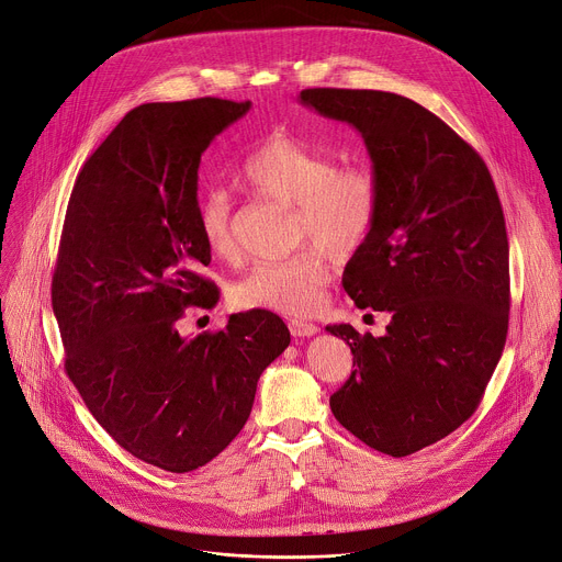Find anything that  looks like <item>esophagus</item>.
Returning a JSON list of instances; mask_svg holds the SVG:
<instances>
[{"label": "esophagus", "mask_w": 562, "mask_h": 562, "mask_svg": "<svg viewBox=\"0 0 562 562\" xmlns=\"http://www.w3.org/2000/svg\"><path fill=\"white\" fill-rule=\"evenodd\" d=\"M289 329H291V334L297 336V338H310V336H316V334L321 331L318 325H314V323H302V321H291V323H289Z\"/></svg>", "instance_id": "1"}]
</instances>
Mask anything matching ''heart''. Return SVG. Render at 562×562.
Masks as SVG:
<instances>
[{
  "instance_id": "1",
  "label": "heart",
  "mask_w": 562,
  "mask_h": 562,
  "mask_svg": "<svg viewBox=\"0 0 562 562\" xmlns=\"http://www.w3.org/2000/svg\"><path fill=\"white\" fill-rule=\"evenodd\" d=\"M235 179L250 196L293 203L291 241L318 246L302 248L284 260L255 265L233 284L231 302L237 310L314 314L331 278L329 252L324 249L349 255L376 224L381 186L374 170L361 164L336 166L325 149L273 134L248 151ZM196 231L215 260L237 258L235 203L226 190L211 188L199 196Z\"/></svg>"
}]
</instances>
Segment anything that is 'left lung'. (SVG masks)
Masks as SVG:
<instances>
[{
	"label": "left lung",
	"mask_w": 562,
	"mask_h": 562,
	"mask_svg": "<svg viewBox=\"0 0 562 562\" xmlns=\"http://www.w3.org/2000/svg\"><path fill=\"white\" fill-rule=\"evenodd\" d=\"M300 103L359 130L381 186L370 237L342 286L387 312V334L351 325L353 372L331 413L370 448L405 457L462 426L484 396L508 329V239L477 151L415 100L374 89H304Z\"/></svg>",
	"instance_id": "obj_1"
}]
</instances>
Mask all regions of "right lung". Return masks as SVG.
Listing matches in <instances>:
<instances>
[{"instance_id": "1", "label": "right lung", "mask_w": 562, "mask_h": 562, "mask_svg": "<svg viewBox=\"0 0 562 562\" xmlns=\"http://www.w3.org/2000/svg\"><path fill=\"white\" fill-rule=\"evenodd\" d=\"M250 110L222 98L134 108L85 161L67 206L50 302L65 370L119 446L170 473L217 457L244 428L262 372L291 334L267 310L181 336L186 307L220 293L201 276V155Z\"/></svg>"}]
</instances>
